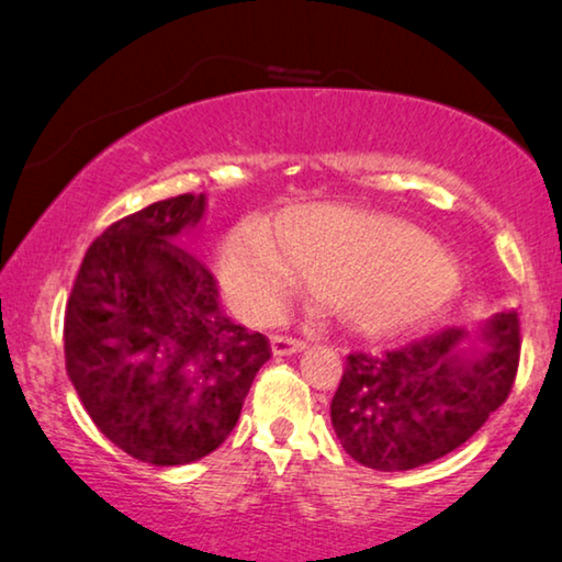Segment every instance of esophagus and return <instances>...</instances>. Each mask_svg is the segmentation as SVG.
Returning <instances> with one entry per match:
<instances>
[{
  "label": "esophagus",
  "mask_w": 562,
  "mask_h": 562,
  "mask_svg": "<svg viewBox=\"0 0 562 562\" xmlns=\"http://www.w3.org/2000/svg\"><path fill=\"white\" fill-rule=\"evenodd\" d=\"M306 348L304 340L299 337H289V335H276L271 340V350L273 356H294V352H302Z\"/></svg>",
  "instance_id": "1"
}]
</instances>
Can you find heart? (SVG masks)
<instances>
[{"instance_id": "heart-1", "label": "heart", "mask_w": 562, "mask_h": 562, "mask_svg": "<svg viewBox=\"0 0 562 562\" xmlns=\"http://www.w3.org/2000/svg\"><path fill=\"white\" fill-rule=\"evenodd\" d=\"M222 281L240 312L276 322L304 283L366 335H406L445 312L456 268L440 245L404 222L312 206L279 225V245L245 225L222 250Z\"/></svg>"}]
</instances>
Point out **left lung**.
<instances>
[{
    "mask_svg": "<svg viewBox=\"0 0 562 562\" xmlns=\"http://www.w3.org/2000/svg\"><path fill=\"white\" fill-rule=\"evenodd\" d=\"M483 335V352L452 327L381 356L350 352L329 406L345 452L373 471H412L471 440L509 398L521 350L514 312Z\"/></svg>",
    "mask_w": 562,
    "mask_h": 562,
    "instance_id": "left-lung-1",
    "label": "left lung"
}]
</instances>
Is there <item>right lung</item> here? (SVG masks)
<instances>
[{"label":"right lung","instance_id":"1","mask_svg":"<svg viewBox=\"0 0 562 562\" xmlns=\"http://www.w3.org/2000/svg\"><path fill=\"white\" fill-rule=\"evenodd\" d=\"M204 194L127 214L89 245L66 304V373L83 409L143 463L183 465L233 432L266 335L220 312L217 279L179 248Z\"/></svg>","mask_w":562,"mask_h":562}]
</instances>
